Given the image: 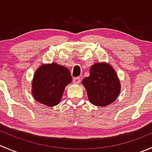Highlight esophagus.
Instances as JSON below:
<instances>
[{"mask_svg": "<svg viewBox=\"0 0 152 152\" xmlns=\"http://www.w3.org/2000/svg\"><path fill=\"white\" fill-rule=\"evenodd\" d=\"M73 83H75V84H79V83H80L81 79L79 77H75L73 79Z\"/></svg>", "mask_w": 152, "mask_h": 152, "instance_id": "1", "label": "esophagus"}]
</instances>
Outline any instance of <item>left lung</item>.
I'll use <instances>...</instances> for the list:
<instances>
[{"label":"left lung","mask_w":152,"mask_h":152,"mask_svg":"<svg viewBox=\"0 0 152 152\" xmlns=\"http://www.w3.org/2000/svg\"><path fill=\"white\" fill-rule=\"evenodd\" d=\"M90 102L94 105L106 106L118 96L120 85L117 75L112 67L104 63L91 66L90 76L82 81Z\"/></svg>","instance_id":"1"}]
</instances>
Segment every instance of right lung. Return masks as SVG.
<instances>
[{"label": "right lung", "instance_id": "add662e5", "mask_svg": "<svg viewBox=\"0 0 152 152\" xmlns=\"http://www.w3.org/2000/svg\"><path fill=\"white\" fill-rule=\"evenodd\" d=\"M72 81L70 70L56 63L41 66L32 81V95L36 101L48 106L58 104L64 88Z\"/></svg>", "mask_w": 152, "mask_h": 152}]
</instances>
